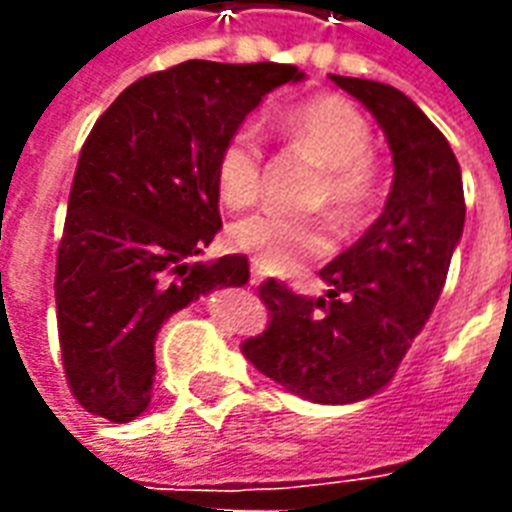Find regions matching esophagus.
<instances>
[{"label":"esophagus","instance_id":"34e87169","mask_svg":"<svg viewBox=\"0 0 512 512\" xmlns=\"http://www.w3.org/2000/svg\"><path fill=\"white\" fill-rule=\"evenodd\" d=\"M263 271H260V268H252V277H249V282H252V285H263Z\"/></svg>","mask_w":512,"mask_h":512}]
</instances>
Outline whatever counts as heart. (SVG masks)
<instances>
[{
    "label": "heart",
    "mask_w": 512,
    "mask_h": 512,
    "mask_svg": "<svg viewBox=\"0 0 512 512\" xmlns=\"http://www.w3.org/2000/svg\"><path fill=\"white\" fill-rule=\"evenodd\" d=\"M274 126L290 145L307 153L323 167V180L312 194V205H329L340 224L365 219L376 194L373 180V128L365 115L337 95H318L282 109ZM263 180V142L252 123L238 126L224 139L216 156V189L224 205L244 208L257 200ZM235 249L257 266L277 274L296 271L307 260L323 257L332 249V235L321 219L263 208L238 219L230 227Z\"/></svg>",
    "instance_id": "heart-1"
}]
</instances>
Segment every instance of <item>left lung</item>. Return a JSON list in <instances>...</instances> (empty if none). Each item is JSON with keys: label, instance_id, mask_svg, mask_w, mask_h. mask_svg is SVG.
Here are the masks:
<instances>
[{"label": "left lung", "instance_id": "obj_1", "mask_svg": "<svg viewBox=\"0 0 512 512\" xmlns=\"http://www.w3.org/2000/svg\"><path fill=\"white\" fill-rule=\"evenodd\" d=\"M384 131L395 178L367 233L329 266L326 296H299L277 279L260 288L271 323L241 351L293 395L345 406L378 395L439 301L466 202L458 158L408 95L370 79L334 76Z\"/></svg>", "mask_w": 512, "mask_h": 512}]
</instances>
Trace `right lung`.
Here are the masks:
<instances>
[{
	"label": "right lung",
	"instance_id": "right-lung-1",
	"mask_svg": "<svg viewBox=\"0 0 512 512\" xmlns=\"http://www.w3.org/2000/svg\"><path fill=\"white\" fill-rule=\"evenodd\" d=\"M296 65L189 60L150 73L98 117L73 175L57 252L65 376L90 414H145L161 326L213 290L249 282V260L194 263L222 230L216 156Z\"/></svg>",
	"mask_w": 512,
	"mask_h": 512
}]
</instances>
